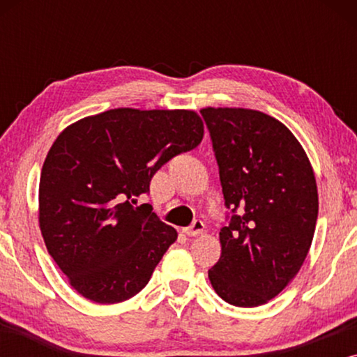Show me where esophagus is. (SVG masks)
<instances>
[{
    "mask_svg": "<svg viewBox=\"0 0 357 357\" xmlns=\"http://www.w3.org/2000/svg\"><path fill=\"white\" fill-rule=\"evenodd\" d=\"M203 231H204V224H203V221H198V219L192 224V226L183 229V232L187 234L188 237H197V236H199V234H203Z\"/></svg>",
    "mask_w": 357,
    "mask_h": 357,
    "instance_id": "34e87169",
    "label": "esophagus"
}]
</instances>
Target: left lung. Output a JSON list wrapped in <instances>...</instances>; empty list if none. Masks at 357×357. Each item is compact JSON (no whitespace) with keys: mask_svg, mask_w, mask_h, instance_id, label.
<instances>
[{"mask_svg":"<svg viewBox=\"0 0 357 357\" xmlns=\"http://www.w3.org/2000/svg\"><path fill=\"white\" fill-rule=\"evenodd\" d=\"M202 115L234 213L208 278L229 304L258 307L294 280L309 253L319 216L314 169L291 130L263 112L206 107Z\"/></svg>","mask_w":357,"mask_h":357,"instance_id":"obj_1","label":"left lung"}]
</instances>
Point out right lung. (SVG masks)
<instances>
[{"mask_svg": "<svg viewBox=\"0 0 357 357\" xmlns=\"http://www.w3.org/2000/svg\"><path fill=\"white\" fill-rule=\"evenodd\" d=\"M193 110L112 109L66 126L38 185L43 242L73 289L97 304L143 289L177 231L151 204L135 208L153 175L202 143Z\"/></svg>", "mask_w": 357, "mask_h": 357, "instance_id": "add662e5", "label": "right lung"}]
</instances>
